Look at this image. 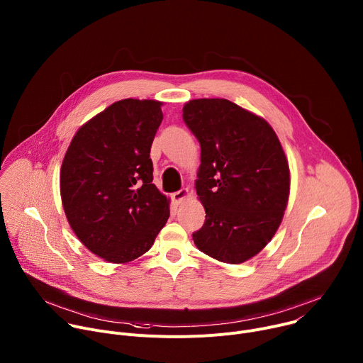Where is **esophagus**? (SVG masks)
Here are the masks:
<instances>
[{"instance_id": "esophagus-1", "label": "esophagus", "mask_w": 363, "mask_h": 363, "mask_svg": "<svg viewBox=\"0 0 363 363\" xmlns=\"http://www.w3.org/2000/svg\"><path fill=\"white\" fill-rule=\"evenodd\" d=\"M189 195V191H188V188H181L179 191H177V192H174L172 195H171V198H172V201L178 205V203H181L186 196Z\"/></svg>"}]
</instances>
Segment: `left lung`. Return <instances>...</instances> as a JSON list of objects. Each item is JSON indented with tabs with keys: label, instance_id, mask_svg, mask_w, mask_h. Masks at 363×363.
<instances>
[{
	"label": "left lung",
	"instance_id": "8db88e82",
	"mask_svg": "<svg viewBox=\"0 0 363 363\" xmlns=\"http://www.w3.org/2000/svg\"><path fill=\"white\" fill-rule=\"evenodd\" d=\"M201 145L195 182L205 223L195 245L218 262L240 264L276 234L289 201L290 171L273 128L227 99H195L182 109Z\"/></svg>",
	"mask_w": 363,
	"mask_h": 363
}]
</instances>
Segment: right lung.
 <instances>
[{"label":"right lung","mask_w":363,"mask_h":363,"mask_svg":"<svg viewBox=\"0 0 363 363\" xmlns=\"http://www.w3.org/2000/svg\"><path fill=\"white\" fill-rule=\"evenodd\" d=\"M162 103L123 99L84 123L65 155L60 194L77 238L111 263L145 254L169 218L149 157Z\"/></svg>","instance_id":"right-lung-1"}]
</instances>
